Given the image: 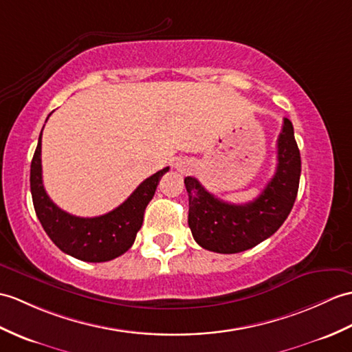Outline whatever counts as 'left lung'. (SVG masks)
I'll return each instance as SVG.
<instances>
[{"instance_id":"8db88e82","label":"left lung","mask_w":352,"mask_h":352,"mask_svg":"<svg viewBox=\"0 0 352 352\" xmlns=\"http://www.w3.org/2000/svg\"><path fill=\"white\" fill-rule=\"evenodd\" d=\"M301 174L300 150L292 122L283 118L277 138V168L256 199L228 204L207 192L193 177H186L189 193V228L201 248L217 253H239L272 236L291 213Z\"/></svg>"}]
</instances>
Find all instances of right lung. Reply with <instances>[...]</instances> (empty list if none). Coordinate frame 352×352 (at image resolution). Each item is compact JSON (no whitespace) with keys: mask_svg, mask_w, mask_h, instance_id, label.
<instances>
[{"mask_svg":"<svg viewBox=\"0 0 352 352\" xmlns=\"http://www.w3.org/2000/svg\"><path fill=\"white\" fill-rule=\"evenodd\" d=\"M43 132V129H42ZM42 133L31 160L30 186L36 214L55 246L67 255L87 261L104 263L126 253L136 239L144 222V211L153 199L163 168L139 184L129 198L112 211L97 217H78L65 213L49 198L42 179Z\"/></svg>","mask_w":352,"mask_h":352,"instance_id":"1","label":"right lung"}]
</instances>
